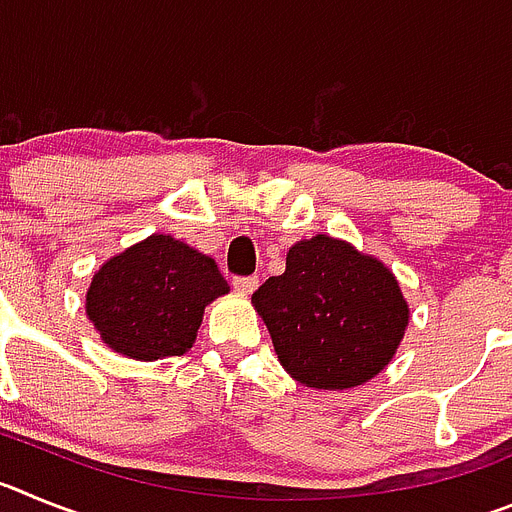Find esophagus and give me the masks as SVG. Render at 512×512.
I'll return each mask as SVG.
<instances>
[{"mask_svg": "<svg viewBox=\"0 0 512 512\" xmlns=\"http://www.w3.org/2000/svg\"><path fill=\"white\" fill-rule=\"evenodd\" d=\"M233 287L243 295H251L253 289L259 287V277H233Z\"/></svg>", "mask_w": 512, "mask_h": 512, "instance_id": "1", "label": "esophagus"}]
</instances>
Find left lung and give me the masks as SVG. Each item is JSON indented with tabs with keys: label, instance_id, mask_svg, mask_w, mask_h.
<instances>
[{
	"label": "left lung",
	"instance_id": "obj_1",
	"mask_svg": "<svg viewBox=\"0 0 512 512\" xmlns=\"http://www.w3.org/2000/svg\"><path fill=\"white\" fill-rule=\"evenodd\" d=\"M251 302L279 364L315 390H348L377 377L410 320L395 274L330 235L297 241L284 274L266 279Z\"/></svg>",
	"mask_w": 512,
	"mask_h": 512
}]
</instances>
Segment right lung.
<instances>
[{
    "label": "right lung",
    "instance_id": "obj_1",
    "mask_svg": "<svg viewBox=\"0 0 512 512\" xmlns=\"http://www.w3.org/2000/svg\"><path fill=\"white\" fill-rule=\"evenodd\" d=\"M228 292L210 256L156 233L99 266L87 318L112 351L156 361L189 351L205 307Z\"/></svg>",
    "mask_w": 512,
    "mask_h": 512
}]
</instances>
